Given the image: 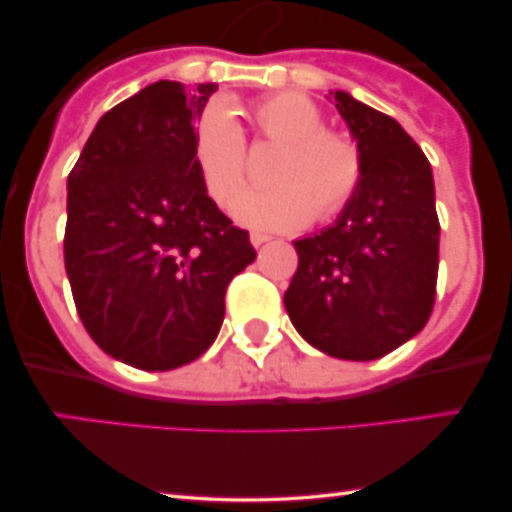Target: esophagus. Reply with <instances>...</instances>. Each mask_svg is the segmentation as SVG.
I'll return each mask as SVG.
<instances>
[{
    "label": "esophagus",
    "instance_id": "1",
    "mask_svg": "<svg viewBox=\"0 0 512 512\" xmlns=\"http://www.w3.org/2000/svg\"><path fill=\"white\" fill-rule=\"evenodd\" d=\"M250 243L255 245V248H260V245L269 243V236H264V233H250Z\"/></svg>",
    "mask_w": 512,
    "mask_h": 512
}]
</instances>
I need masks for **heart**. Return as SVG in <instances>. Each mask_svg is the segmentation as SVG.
<instances>
[{
  "label": "heart",
  "mask_w": 512,
  "mask_h": 512,
  "mask_svg": "<svg viewBox=\"0 0 512 512\" xmlns=\"http://www.w3.org/2000/svg\"><path fill=\"white\" fill-rule=\"evenodd\" d=\"M252 122L262 142L281 146L269 168L267 190L243 192L233 202L240 223L264 231H291L337 219L354 202L363 182L361 149L349 134L327 129L322 113L296 93L262 98L252 105ZM192 158L207 195L226 207L248 173L243 127L228 105L214 103L199 115Z\"/></svg>",
  "instance_id": "heart-1"
}]
</instances>
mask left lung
Instances as JSON below:
<instances>
[{
  "mask_svg": "<svg viewBox=\"0 0 512 512\" xmlns=\"http://www.w3.org/2000/svg\"><path fill=\"white\" fill-rule=\"evenodd\" d=\"M363 156V182L337 223L293 243L286 313L315 349L373 361L424 330L436 303L438 240L431 163L397 120L334 93Z\"/></svg>",
  "mask_w": 512,
  "mask_h": 512,
  "instance_id": "obj_1",
  "label": "left lung"
}]
</instances>
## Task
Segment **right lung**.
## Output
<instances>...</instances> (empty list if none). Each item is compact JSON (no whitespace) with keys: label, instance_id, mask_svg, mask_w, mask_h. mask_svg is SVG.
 <instances>
[{"label":"right lung","instance_id":"add662e5","mask_svg":"<svg viewBox=\"0 0 512 512\" xmlns=\"http://www.w3.org/2000/svg\"><path fill=\"white\" fill-rule=\"evenodd\" d=\"M214 91L146 86L98 120L69 173L64 267L76 313L127 366L170 370L202 356L228 284L257 255L192 158L195 117Z\"/></svg>","mask_w":512,"mask_h":512}]
</instances>
